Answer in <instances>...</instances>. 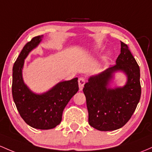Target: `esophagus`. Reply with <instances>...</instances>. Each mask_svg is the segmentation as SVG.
Instances as JSON below:
<instances>
[{
    "instance_id": "obj_1",
    "label": "esophagus",
    "mask_w": 152,
    "mask_h": 152,
    "mask_svg": "<svg viewBox=\"0 0 152 152\" xmlns=\"http://www.w3.org/2000/svg\"><path fill=\"white\" fill-rule=\"evenodd\" d=\"M78 82H79V90H80V91H81V90L83 89V88H84V84H85V79H84V78H83V77L79 78Z\"/></svg>"
}]
</instances>
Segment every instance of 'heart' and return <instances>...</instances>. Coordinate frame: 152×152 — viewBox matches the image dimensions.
<instances>
[{"mask_svg":"<svg viewBox=\"0 0 152 152\" xmlns=\"http://www.w3.org/2000/svg\"><path fill=\"white\" fill-rule=\"evenodd\" d=\"M100 45H96V47H95V50H99L100 49Z\"/></svg>","mask_w":152,"mask_h":152,"instance_id":"1","label":"heart"}]
</instances>
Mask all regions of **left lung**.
<instances>
[{
    "mask_svg": "<svg viewBox=\"0 0 152 152\" xmlns=\"http://www.w3.org/2000/svg\"><path fill=\"white\" fill-rule=\"evenodd\" d=\"M121 42V53L114 66L89 79L83 89L89 113V124L101 131H115L126 125L141 98L140 68L128 45ZM128 77L123 88L108 87L116 71Z\"/></svg>",
    "mask_w": 152,
    "mask_h": 152,
    "instance_id": "1",
    "label": "left lung"
}]
</instances>
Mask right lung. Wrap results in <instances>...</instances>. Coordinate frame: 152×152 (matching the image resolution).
I'll list each match as a JSON object with an SVG mask.
<instances>
[{
  "instance_id": "1",
  "label": "right lung",
  "mask_w": 152,
  "mask_h": 152,
  "mask_svg": "<svg viewBox=\"0 0 152 152\" xmlns=\"http://www.w3.org/2000/svg\"><path fill=\"white\" fill-rule=\"evenodd\" d=\"M43 35L33 37L23 48L13 67L12 95L22 119L31 127L48 130L62 121L63 111L72 96L79 91L78 78L59 82L50 90L34 94L24 84L22 68L29 52L39 44Z\"/></svg>"
}]
</instances>
